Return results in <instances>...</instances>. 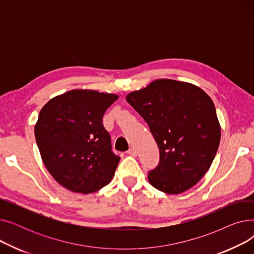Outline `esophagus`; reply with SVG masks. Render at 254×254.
<instances>
[{
  "label": "esophagus",
  "instance_id": "esophagus-1",
  "mask_svg": "<svg viewBox=\"0 0 254 254\" xmlns=\"http://www.w3.org/2000/svg\"><path fill=\"white\" fill-rule=\"evenodd\" d=\"M127 154L131 155V156H136L137 155V150L135 148H129L127 150Z\"/></svg>",
  "mask_w": 254,
  "mask_h": 254
}]
</instances>
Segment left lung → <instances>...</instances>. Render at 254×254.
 Listing matches in <instances>:
<instances>
[{"label": "left lung", "instance_id": "obj_1", "mask_svg": "<svg viewBox=\"0 0 254 254\" xmlns=\"http://www.w3.org/2000/svg\"><path fill=\"white\" fill-rule=\"evenodd\" d=\"M126 100L147 123L159 148L149 183L169 194L191 189L210 169L220 142L212 99L194 84L156 79Z\"/></svg>", "mask_w": 254, "mask_h": 254}]
</instances>
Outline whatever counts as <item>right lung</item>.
Wrapping results in <instances>:
<instances>
[{"mask_svg": "<svg viewBox=\"0 0 254 254\" xmlns=\"http://www.w3.org/2000/svg\"><path fill=\"white\" fill-rule=\"evenodd\" d=\"M117 99L115 93L72 89L40 111L35 125L38 148L47 171L64 189L86 194L112 180L120 157L111 150L102 120Z\"/></svg>", "mask_w": 254, "mask_h": 254, "instance_id": "1", "label": "right lung"}]
</instances>
